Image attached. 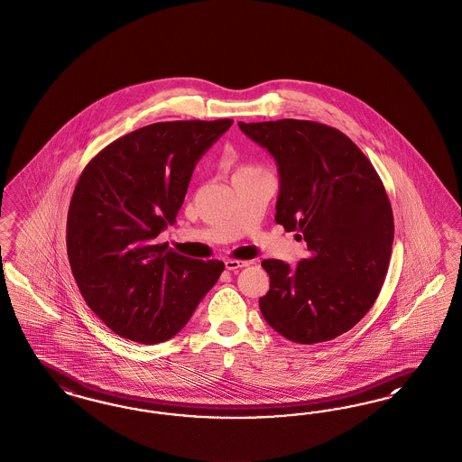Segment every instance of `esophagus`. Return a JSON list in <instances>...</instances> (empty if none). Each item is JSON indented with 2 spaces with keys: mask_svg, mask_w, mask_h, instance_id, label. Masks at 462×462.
<instances>
[{
  "mask_svg": "<svg viewBox=\"0 0 462 462\" xmlns=\"http://www.w3.org/2000/svg\"><path fill=\"white\" fill-rule=\"evenodd\" d=\"M249 263L247 261H239V259H226L225 261V268L230 270V272H236L239 268H245Z\"/></svg>",
  "mask_w": 462,
  "mask_h": 462,
  "instance_id": "34e87169",
  "label": "esophagus"
}]
</instances>
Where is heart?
Returning <instances> with one entry per match:
<instances>
[{
	"mask_svg": "<svg viewBox=\"0 0 462 462\" xmlns=\"http://www.w3.org/2000/svg\"><path fill=\"white\" fill-rule=\"evenodd\" d=\"M259 168L251 165H239L236 168L234 175H242V173H251V171H258Z\"/></svg>",
	"mask_w": 462,
	"mask_h": 462,
	"instance_id": "1",
	"label": "heart"
}]
</instances>
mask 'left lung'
I'll list each match as a JSON object with an SVG mask.
<instances>
[{"mask_svg":"<svg viewBox=\"0 0 462 462\" xmlns=\"http://www.w3.org/2000/svg\"><path fill=\"white\" fill-rule=\"evenodd\" d=\"M239 127L275 158V222L299 232L310 251L296 268L261 263L270 275L261 314L297 344L332 340L368 313L387 277L393 215L385 187L365 152L325 124L285 118Z\"/></svg>","mask_w":462,"mask_h":462,"instance_id":"obj_1","label":"left lung"}]
</instances>
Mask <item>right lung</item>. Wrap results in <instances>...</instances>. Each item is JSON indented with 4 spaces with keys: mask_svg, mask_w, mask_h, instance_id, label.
<instances>
[{
    "mask_svg": "<svg viewBox=\"0 0 462 462\" xmlns=\"http://www.w3.org/2000/svg\"><path fill=\"white\" fill-rule=\"evenodd\" d=\"M234 120L158 122L113 141L84 168L67 254L88 306L116 335L158 344L180 332L225 270L156 237L184 203L194 166Z\"/></svg>",
    "mask_w": 462,
    "mask_h": 462,
    "instance_id": "right-lung-1",
    "label": "right lung"
}]
</instances>
